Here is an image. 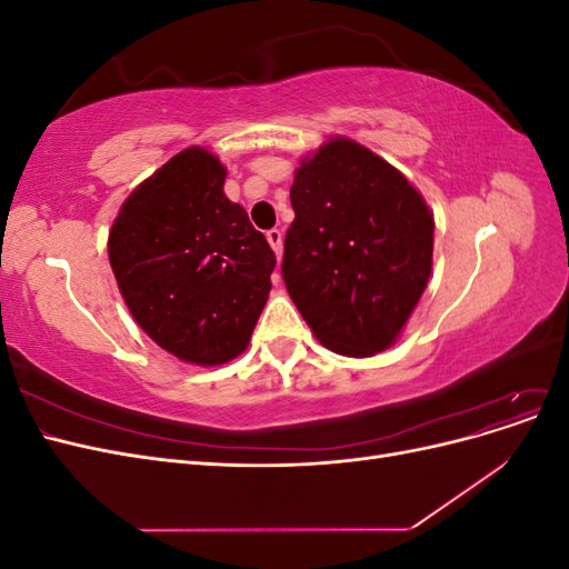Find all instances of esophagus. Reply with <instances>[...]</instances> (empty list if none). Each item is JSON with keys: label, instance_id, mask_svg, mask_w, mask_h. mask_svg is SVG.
<instances>
[{"label": "esophagus", "instance_id": "34e87169", "mask_svg": "<svg viewBox=\"0 0 569 569\" xmlns=\"http://www.w3.org/2000/svg\"><path fill=\"white\" fill-rule=\"evenodd\" d=\"M266 239H268V244L272 247V251H274V256H282V230H278V228H274V230H268L266 232Z\"/></svg>", "mask_w": 569, "mask_h": 569}]
</instances>
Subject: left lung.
<instances>
[{
	"label": "left lung",
	"mask_w": 569,
	"mask_h": 569,
	"mask_svg": "<svg viewBox=\"0 0 569 569\" xmlns=\"http://www.w3.org/2000/svg\"><path fill=\"white\" fill-rule=\"evenodd\" d=\"M282 278L322 347L389 349L432 272L435 216L403 173L347 137L301 161Z\"/></svg>",
	"instance_id": "8db88e82"
}]
</instances>
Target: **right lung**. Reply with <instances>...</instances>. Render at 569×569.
I'll return each instance as SVG.
<instances>
[{
    "instance_id": "obj_1",
    "label": "right lung",
    "mask_w": 569,
    "mask_h": 569,
    "mask_svg": "<svg viewBox=\"0 0 569 569\" xmlns=\"http://www.w3.org/2000/svg\"><path fill=\"white\" fill-rule=\"evenodd\" d=\"M203 147L163 163L120 206L109 261L137 325L184 363L222 366L249 347L274 253L222 192Z\"/></svg>"
}]
</instances>
